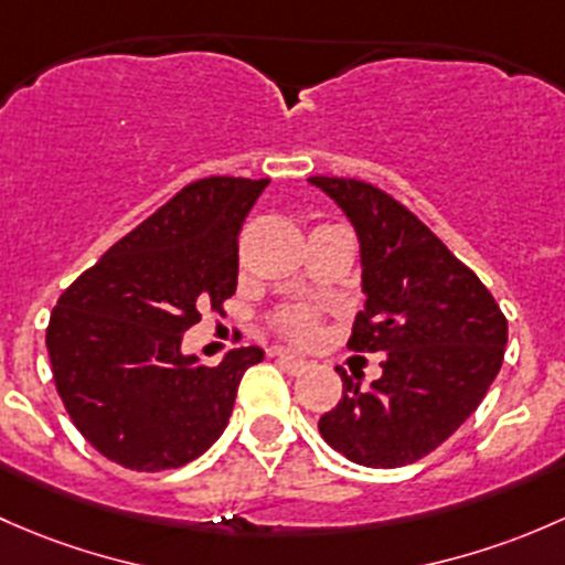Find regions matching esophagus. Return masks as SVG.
I'll return each mask as SVG.
<instances>
[{"mask_svg": "<svg viewBox=\"0 0 565 565\" xmlns=\"http://www.w3.org/2000/svg\"><path fill=\"white\" fill-rule=\"evenodd\" d=\"M269 356H275L277 362H280L288 372H294V375H299V372H305V367H307L305 359L294 356V353L282 351V348H275V351H269Z\"/></svg>", "mask_w": 565, "mask_h": 565, "instance_id": "34e87169", "label": "esophagus"}]
</instances>
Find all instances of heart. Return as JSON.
Listing matches in <instances>:
<instances>
[{"label":"heart","instance_id":"heart-1","mask_svg":"<svg viewBox=\"0 0 565 565\" xmlns=\"http://www.w3.org/2000/svg\"><path fill=\"white\" fill-rule=\"evenodd\" d=\"M321 326V312L310 305L285 307L275 316V329L294 342H310Z\"/></svg>","mask_w":565,"mask_h":565}]
</instances>
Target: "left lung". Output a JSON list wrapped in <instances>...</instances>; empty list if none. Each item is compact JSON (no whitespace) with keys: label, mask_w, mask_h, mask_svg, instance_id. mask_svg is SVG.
Wrapping results in <instances>:
<instances>
[{"label":"left lung","mask_w":565,"mask_h":565,"mask_svg":"<svg viewBox=\"0 0 565 565\" xmlns=\"http://www.w3.org/2000/svg\"><path fill=\"white\" fill-rule=\"evenodd\" d=\"M348 214L362 247L364 310L348 348L386 353L367 388L342 377L323 440L351 462L403 468L438 449L484 399L509 323L487 285L408 206L362 179L310 177Z\"/></svg>","instance_id":"left-lung-1"}]
</instances>
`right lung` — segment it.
I'll use <instances>...</instances> for the list:
<instances>
[{
	"label": "right lung",
	"instance_id": "1",
	"mask_svg": "<svg viewBox=\"0 0 565 565\" xmlns=\"http://www.w3.org/2000/svg\"><path fill=\"white\" fill-rule=\"evenodd\" d=\"M266 184H188L56 301L45 329L56 392L110 462L147 473L182 468L223 435L242 375L264 351L236 348L206 367L184 356L182 334L236 294L239 231Z\"/></svg>",
	"mask_w": 565,
	"mask_h": 565
}]
</instances>
